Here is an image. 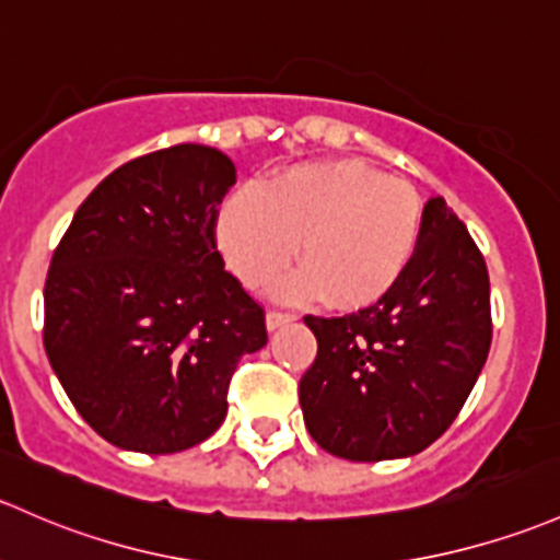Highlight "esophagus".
I'll use <instances>...</instances> for the list:
<instances>
[{
    "label": "esophagus",
    "instance_id": "34e87169",
    "mask_svg": "<svg viewBox=\"0 0 560 560\" xmlns=\"http://www.w3.org/2000/svg\"><path fill=\"white\" fill-rule=\"evenodd\" d=\"M298 316L295 314H287V311H268V316H265V325L268 329H279L284 325H290V322H295Z\"/></svg>",
    "mask_w": 560,
    "mask_h": 560
}]
</instances>
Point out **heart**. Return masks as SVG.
Instances as JSON below:
<instances>
[{"instance_id":"obj_1","label":"heart","mask_w":560,"mask_h":560,"mask_svg":"<svg viewBox=\"0 0 560 560\" xmlns=\"http://www.w3.org/2000/svg\"><path fill=\"white\" fill-rule=\"evenodd\" d=\"M423 206L410 182L357 161L305 163L222 206L217 238L233 273L268 287L295 257L303 262L279 292L322 298L340 308L381 300L413 262Z\"/></svg>"}]
</instances>
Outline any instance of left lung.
Listing matches in <instances>:
<instances>
[{
    "label": "left lung",
    "instance_id": "left-lung-1",
    "mask_svg": "<svg viewBox=\"0 0 560 560\" xmlns=\"http://www.w3.org/2000/svg\"><path fill=\"white\" fill-rule=\"evenodd\" d=\"M300 378L311 438L349 462L416 456L458 416L491 349L488 268L464 222L429 198L413 262L388 295L346 316H305Z\"/></svg>",
    "mask_w": 560,
    "mask_h": 560
}]
</instances>
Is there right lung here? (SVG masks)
Here are the masks:
<instances>
[{
  "mask_svg": "<svg viewBox=\"0 0 560 560\" xmlns=\"http://www.w3.org/2000/svg\"><path fill=\"white\" fill-rule=\"evenodd\" d=\"M235 166L176 144L115 168L82 201L45 281V351L93 432L122 451L176 453L228 413L238 359L265 314L217 252Z\"/></svg>",
  "mask_w": 560,
  "mask_h": 560,
  "instance_id": "right-lung-1",
  "label": "right lung"
}]
</instances>
